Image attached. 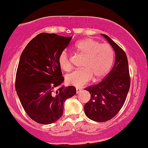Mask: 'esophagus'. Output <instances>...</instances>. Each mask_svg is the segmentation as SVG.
<instances>
[{
	"label": "esophagus",
	"instance_id": "esophagus-1",
	"mask_svg": "<svg viewBox=\"0 0 148 148\" xmlns=\"http://www.w3.org/2000/svg\"><path fill=\"white\" fill-rule=\"evenodd\" d=\"M82 91V90L80 88H77L76 89V93H77V94H78L79 92H80Z\"/></svg>",
	"mask_w": 148,
	"mask_h": 148
}]
</instances>
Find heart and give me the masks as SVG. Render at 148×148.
I'll return each instance as SVG.
<instances>
[{
  "instance_id": "heart-1",
  "label": "heart",
  "mask_w": 148,
  "mask_h": 148,
  "mask_svg": "<svg viewBox=\"0 0 148 148\" xmlns=\"http://www.w3.org/2000/svg\"><path fill=\"white\" fill-rule=\"evenodd\" d=\"M74 48L79 53L84 56L82 65L83 69L66 74L65 81L67 84L82 87L87 84L92 77L93 79L97 80L107 74L114 59V51L110 45L87 38L79 40ZM58 64L64 71L71 70L69 56L66 51H63L59 55Z\"/></svg>"
}]
</instances>
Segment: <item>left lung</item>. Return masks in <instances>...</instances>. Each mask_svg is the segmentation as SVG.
<instances>
[{"label": "left lung", "instance_id": "left-lung-1", "mask_svg": "<svg viewBox=\"0 0 148 148\" xmlns=\"http://www.w3.org/2000/svg\"><path fill=\"white\" fill-rule=\"evenodd\" d=\"M101 35L112 46L116 59L114 67L104 79L99 84L84 89L91 96L84 105V114L90 119L97 122L108 121L118 114L125 102L130 87L127 55L108 36Z\"/></svg>", "mask_w": 148, "mask_h": 148}]
</instances>
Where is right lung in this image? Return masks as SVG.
Returning <instances> with one entry per match:
<instances>
[{"instance_id":"right-lung-1","label":"right lung","mask_w":148,"mask_h":148,"mask_svg":"<svg viewBox=\"0 0 148 148\" xmlns=\"http://www.w3.org/2000/svg\"><path fill=\"white\" fill-rule=\"evenodd\" d=\"M72 37L42 32L33 38L20 56L15 88L23 108L41 124L56 122L63 115V105L76 94L73 86L61 85L64 78L58 64L61 53Z\"/></svg>"}]
</instances>
